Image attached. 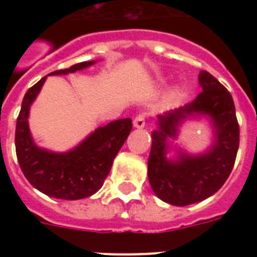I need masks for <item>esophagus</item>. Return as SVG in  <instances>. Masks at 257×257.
<instances>
[{
  "label": "esophagus",
  "mask_w": 257,
  "mask_h": 257,
  "mask_svg": "<svg viewBox=\"0 0 257 257\" xmlns=\"http://www.w3.org/2000/svg\"><path fill=\"white\" fill-rule=\"evenodd\" d=\"M134 126L138 127V128H143L145 126V114L144 113H139L134 118Z\"/></svg>",
  "instance_id": "1"
}]
</instances>
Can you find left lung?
Returning <instances> with one entry per match:
<instances>
[{
	"instance_id": "8db88e82",
	"label": "left lung",
	"mask_w": 257,
	"mask_h": 257,
	"mask_svg": "<svg viewBox=\"0 0 257 257\" xmlns=\"http://www.w3.org/2000/svg\"><path fill=\"white\" fill-rule=\"evenodd\" d=\"M202 91L189 104L158 115L160 130L152 134L148 178L157 197L174 206H188L208 198L229 178L239 147V124L230 92L207 70H201ZM208 114L217 127V140L203 156L182 155L178 163L165 160V139L174 137L188 116Z\"/></svg>"
}]
</instances>
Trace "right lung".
<instances>
[{"label": "right lung", "mask_w": 257, "mask_h": 257, "mask_svg": "<svg viewBox=\"0 0 257 257\" xmlns=\"http://www.w3.org/2000/svg\"><path fill=\"white\" fill-rule=\"evenodd\" d=\"M91 64L94 61H82L50 74L73 73ZM45 79L46 77L28 88L23 99L15 130L18 162L27 180L46 196L69 201L86 198L101 188L115 156L133 130V121L123 118L99 127L82 144L68 153L40 149L32 140L28 114Z\"/></svg>", "instance_id": "obj_1"}]
</instances>
